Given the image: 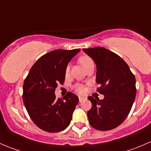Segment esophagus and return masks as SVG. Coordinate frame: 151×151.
<instances>
[{"label": "esophagus", "mask_w": 151, "mask_h": 151, "mask_svg": "<svg viewBox=\"0 0 151 151\" xmlns=\"http://www.w3.org/2000/svg\"><path fill=\"white\" fill-rule=\"evenodd\" d=\"M86 97H79V102H83L84 99H86Z\"/></svg>", "instance_id": "obj_1"}]
</instances>
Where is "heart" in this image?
<instances>
[{
	"label": "heart",
	"instance_id": "obj_1",
	"mask_svg": "<svg viewBox=\"0 0 151 151\" xmlns=\"http://www.w3.org/2000/svg\"><path fill=\"white\" fill-rule=\"evenodd\" d=\"M78 61L83 68H85L86 66H88V65L93 63V60H91V57H88V56L87 55L81 56V57L79 58ZM69 72H70V66L69 65H68V66L66 67V68H65V74L68 75V74L69 73ZM74 89H75V91L76 92L78 93V94H83L85 91L84 86H83L82 84H80V83H77V84H76L75 86H74Z\"/></svg>",
	"mask_w": 151,
	"mask_h": 151
}]
</instances>
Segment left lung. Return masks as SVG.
<instances>
[{"label":"left lung","mask_w":151,"mask_h":151,"mask_svg":"<svg viewBox=\"0 0 151 151\" xmlns=\"http://www.w3.org/2000/svg\"><path fill=\"white\" fill-rule=\"evenodd\" d=\"M97 65V91L103 99L88 97L91 108L87 112L90 125L99 131L119 127L129 113L136 96V80L121 57L103 47L83 49Z\"/></svg>","instance_id":"left-lung-1"}]
</instances>
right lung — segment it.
I'll use <instances>...</instances> for the list:
<instances>
[{"label": "right lung", "instance_id": "add662e5", "mask_svg": "<svg viewBox=\"0 0 151 151\" xmlns=\"http://www.w3.org/2000/svg\"><path fill=\"white\" fill-rule=\"evenodd\" d=\"M57 49L40 57L32 66L23 84L22 99L34 124L47 132H59L70 123L78 97L71 92L56 98L59 83L63 84L65 68L80 52Z\"/></svg>", "mask_w": 151, "mask_h": 151}]
</instances>
